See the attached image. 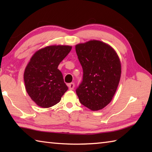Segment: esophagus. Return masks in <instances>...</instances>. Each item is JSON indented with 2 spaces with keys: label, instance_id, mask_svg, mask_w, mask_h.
I'll use <instances>...</instances> for the list:
<instances>
[{
  "label": "esophagus",
  "instance_id": "esophagus-1",
  "mask_svg": "<svg viewBox=\"0 0 152 152\" xmlns=\"http://www.w3.org/2000/svg\"><path fill=\"white\" fill-rule=\"evenodd\" d=\"M74 86H75V84H74V82H71V83L68 84V88L70 90H73Z\"/></svg>",
  "mask_w": 152,
  "mask_h": 152
}]
</instances>
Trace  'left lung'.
Returning a JSON list of instances; mask_svg holds the SVG:
<instances>
[{"mask_svg":"<svg viewBox=\"0 0 152 152\" xmlns=\"http://www.w3.org/2000/svg\"><path fill=\"white\" fill-rule=\"evenodd\" d=\"M83 70L82 80L76 92L82 104L99 110L111 101L117 91L121 68L115 50L100 41H90L76 45Z\"/></svg>","mask_w":152,"mask_h":152,"instance_id":"obj_1","label":"left lung"}]
</instances>
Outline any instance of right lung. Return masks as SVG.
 <instances>
[{
	"instance_id": "right-lung-1",
	"label": "right lung",
	"mask_w": 152,
	"mask_h": 152,
	"mask_svg": "<svg viewBox=\"0 0 152 152\" xmlns=\"http://www.w3.org/2000/svg\"><path fill=\"white\" fill-rule=\"evenodd\" d=\"M71 49L68 45L48 46L37 51L31 58L25 68L24 81L28 94L38 106H53L68 91L58 67Z\"/></svg>"
}]
</instances>
